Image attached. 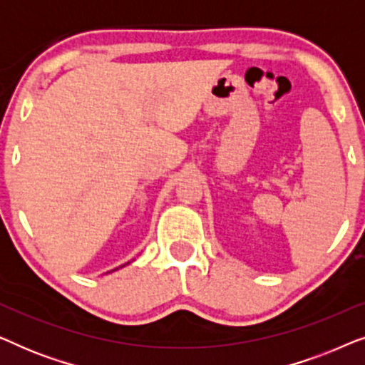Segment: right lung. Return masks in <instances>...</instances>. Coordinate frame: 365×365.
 <instances>
[{
	"instance_id": "right-lung-1",
	"label": "right lung",
	"mask_w": 365,
	"mask_h": 365,
	"mask_svg": "<svg viewBox=\"0 0 365 365\" xmlns=\"http://www.w3.org/2000/svg\"><path fill=\"white\" fill-rule=\"evenodd\" d=\"M128 264H129V262H128ZM124 266H126V264H124ZM121 267H123V266H121ZM114 271H116V269H114Z\"/></svg>"
}]
</instances>
